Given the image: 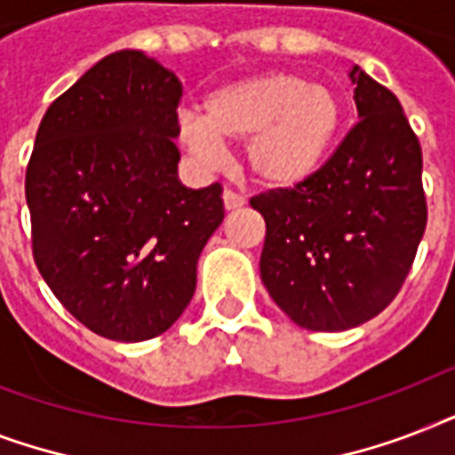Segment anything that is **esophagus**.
I'll use <instances>...</instances> for the list:
<instances>
[{"label": "esophagus", "instance_id": "obj_1", "mask_svg": "<svg viewBox=\"0 0 455 455\" xmlns=\"http://www.w3.org/2000/svg\"><path fill=\"white\" fill-rule=\"evenodd\" d=\"M221 198H224V207H227V210H238V207L245 205V198H243L241 193L231 191V188H227Z\"/></svg>", "mask_w": 455, "mask_h": 455}]
</instances>
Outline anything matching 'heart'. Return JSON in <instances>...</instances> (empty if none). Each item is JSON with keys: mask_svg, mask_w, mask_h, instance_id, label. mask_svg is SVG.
Returning a JSON list of instances; mask_svg holds the SVG:
<instances>
[{"mask_svg": "<svg viewBox=\"0 0 455 455\" xmlns=\"http://www.w3.org/2000/svg\"><path fill=\"white\" fill-rule=\"evenodd\" d=\"M345 127V106L331 87L299 73H262L214 89L205 116L179 117V139L200 163L217 164L224 144H245L257 184L288 191L321 172Z\"/></svg>", "mask_w": 455, "mask_h": 455, "instance_id": "obj_1", "label": "heart"}]
</instances>
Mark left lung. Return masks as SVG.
I'll return each instance as SVG.
<instances>
[{"instance_id":"1","label":"left lung","mask_w":455,"mask_h":455,"mask_svg":"<svg viewBox=\"0 0 455 455\" xmlns=\"http://www.w3.org/2000/svg\"><path fill=\"white\" fill-rule=\"evenodd\" d=\"M349 77L359 123L321 172L250 198L267 224L262 283L307 331L378 316L402 291L427 224L423 151L402 103L359 66Z\"/></svg>"}]
</instances>
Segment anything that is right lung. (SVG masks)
<instances>
[{
    "label": "right lung",
    "mask_w": 455,
    "mask_h": 455,
    "mask_svg": "<svg viewBox=\"0 0 455 455\" xmlns=\"http://www.w3.org/2000/svg\"><path fill=\"white\" fill-rule=\"evenodd\" d=\"M174 73L123 49L42 117L28 172L32 255L59 302L101 338L164 332L196 292V264L224 220L221 184L179 181Z\"/></svg>",
    "instance_id": "add662e5"
}]
</instances>
